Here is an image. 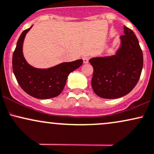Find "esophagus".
I'll return each instance as SVG.
<instances>
[{
  "mask_svg": "<svg viewBox=\"0 0 154 154\" xmlns=\"http://www.w3.org/2000/svg\"><path fill=\"white\" fill-rule=\"evenodd\" d=\"M89 57H83V62H84V64H86L89 63Z\"/></svg>",
  "mask_w": 154,
  "mask_h": 154,
  "instance_id": "34e87169",
  "label": "esophagus"
}]
</instances>
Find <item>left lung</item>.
<instances>
[{
	"mask_svg": "<svg viewBox=\"0 0 154 154\" xmlns=\"http://www.w3.org/2000/svg\"><path fill=\"white\" fill-rule=\"evenodd\" d=\"M93 67L91 86L94 93L105 99H116L129 94L139 81L143 56L133 31L124 27L120 46L111 56L89 60Z\"/></svg>",
	"mask_w": 154,
	"mask_h": 154,
	"instance_id": "8db88e82",
	"label": "left lung"
}]
</instances>
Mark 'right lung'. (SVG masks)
<instances>
[{"label":"right lung","instance_id":"add662e5","mask_svg":"<svg viewBox=\"0 0 154 154\" xmlns=\"http://www.w3.org/2000/svg\"><path fill=\"white\" fill-rule=\"evenodd\" d=\"M24 30L19 38L12 57V68L17 82L29 95L38 99H49L58 96L63 90L70 72L82 65V60L62 63L49 68H36L27 63L22 48L26 34L32 28Z\"/></svg>","mask_w":154,"mask_h":154}]
</instances>
